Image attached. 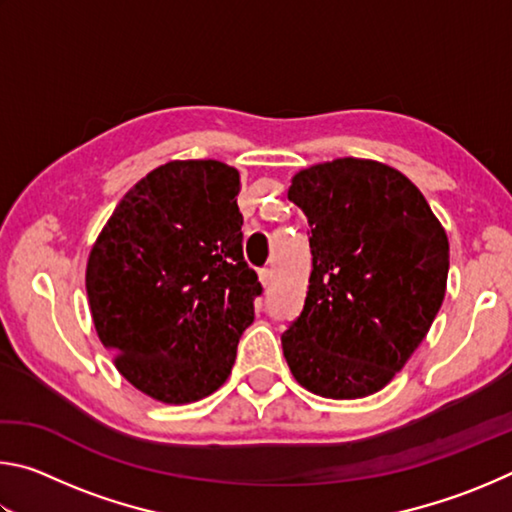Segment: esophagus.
<instances>
[{
  "mask_svg": "<svg viewBox=\"0 0 512 512\" xmlns=\"http://www.w3.org/2000/svg\"><path fill=\"white\" fill-rule=\"evenodd\" d=\"M271 280H273L271 268H262V271H259V282H262L264 287H268V284H271Z\"/></svg>",
  "mask_w": 512,
  "mask_h": 512,
  "instance_id": "obj_1",
  "label": "esophagus"
}]
</instances>
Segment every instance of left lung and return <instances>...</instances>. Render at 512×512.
I'll list each match as a JSON object with an SVG mask.
<instances>
[{
	"label": "left lung",
	"instance_id": "obj_1",
	"mask_svg": "<svg viewBox=\"0 0 512 512\" xmlns=\"http://www.w3.org/2000/svg\"><path fill=\"white\" fill-rule=\"evenodd\" d=\"M289 201L309 221L311 275L284 359L311 393L368 397L406 366L443 305L447 232L420 189L377 160L302 169Z\"/></svg>",
	"mask_w": 512,
	"mask_h": 512
}]
</instances>
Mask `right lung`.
I'll return each instance as SVG.
<instances>
[{
	"instance_id": "right-lung-1",
	"label": "right lung",
	"mask_w": 512,
	"mask_h": 512,
	"mask_svg": "<svg viewBox=\"0 0 512 512\" xmlns=\"http://www.w3.org/2000/svg\"><path fill=\"white\" fill-rule=\"evenodd\" d=\"M239 171L171 160L133 185L90 250L85 289L99 341L137 391L164 404L212 395L262 293L244 259Z\"/></svg>"
}]
</instances>
